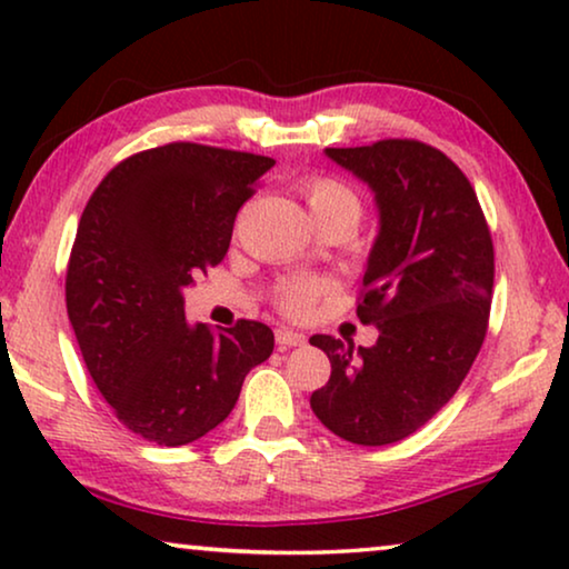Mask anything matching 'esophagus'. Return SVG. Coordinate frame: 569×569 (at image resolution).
<instances>
[{
  "label": "esophagus",
  "mask_w": 569,
  "mask_h": 569,
  "mask_svg": "<svg viewBox=\"0 0 569 569\" xmlns=\"http://www.w3.org/2000/svg\"><path fill=\"white\" fill-rule=\"evenodd\" d=\"M277 345L279 349H287V347H302L306 345V337L298 331H290V329H277Z\"/></svg>",
  "instance_id": "1"
}]
</instances>
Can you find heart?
<instances>
[{"label":"heart","mask_w":569,"mask_h":569,"mask_svg":"<svg viewBox=\"0 0 569 569\" xmlns=\"http://www.w3.org/2000/svg\"><path fill=\"white\" fill-rule=\"evenodd\" d=\"M306 191L308 207L313 212L316 220H326V217H345L352 224H357L362 212L360 197L349 189L347 183L337 181L331 176H316L306 181L302 186ZM329 290L326 282H316V279H292V282H284L277 292V306L282 313L292 316V318H302L308 316L318 298Z\"/></svg>","instance_id":"obj_1"}]
</instances>
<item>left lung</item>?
Returning <instances> with one entry per match:
<instances>
[{
	"instance_id": "left-lung-1",
	"label": "left lung",
	"mask_w": 569,
	"mask_h": 569,
	"mask_svg": "<svg viewBox=\"0 0 569 569\" xmlns=\"http://www.w3.org/2000/svg\"><path fill=\"white\" fill-rule=\"evenodd\" d=\"M326 154L376 193L380 230L357 318L378 341L355 349L310 337L331 360L310 409L355 446H388L430 422L477 360L492 308V236L469 178L430 144L380 139Z\"/></svg>"
}]
</instances>
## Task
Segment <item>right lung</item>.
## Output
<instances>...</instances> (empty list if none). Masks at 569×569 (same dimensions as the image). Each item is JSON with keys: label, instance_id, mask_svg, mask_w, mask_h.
I'll list each match as a JSON object with an SVG mask.
<instances>
[{"label": "right lung", "instance_id": "add662e5", "mask_svg": "<svg viewBox=\"0 0 569 569\" xmlns=\"http://www.w3.org/2000/svg\"><path fill=\"white\" fill-rule=\"evenodd\" d=\"M274 160L170 142L121 160L84 207L67 267L82 360L119 422L186 446L224 422L248 370L274 349L267 323L189 326L183 287L230 248L238 209Z\"/></svg>", "mask_w": 569, "mask_h": 569}]
</instances>
